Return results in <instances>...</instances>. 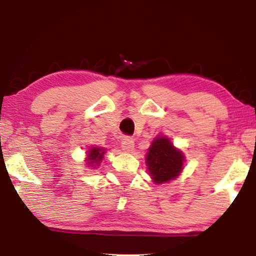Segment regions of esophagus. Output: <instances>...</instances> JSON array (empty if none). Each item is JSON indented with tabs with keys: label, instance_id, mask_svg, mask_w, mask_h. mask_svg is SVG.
<instances>
[{
	"label": "esophagus",
	"instance_id": "34e87169",
	"mask_svg": "<svg viewBox=\"0 0 256 256\" xmlns=\"http://www.w3.org/2000/svg\"><path fill=\"white\" fill-rule=\"evenodd\" d=\"M134 146H135L134 140L130 138H124V141H122V143H121V148L126 152H132V150H134Z\"/></svg>",
	"mask_w": 256,
	"mask_h": 256
}]
</instances>
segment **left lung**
Segmentation results:
<instances>
[{
    "instance_id": "obj_1",
    "label": "left lung",
    "mask_w": 256,
    "mask_h": 256,
    "mask_svg": "<svg viewBox=\"0 0 256 256\" xmlns=\"http://www.w3.org/2000/svg\"><path fill=\"white\" fill-rule=\"evenodd\" d=\"M184 156L174 149L166 138L154 140L146 154V166L150 176L157 184L166 183L176 178L183 169Z\"/></svg>"
}]
</instances>
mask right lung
<instances>
[{"mask_svg": "<svg viewBox=\"0 0 256 256\" xmlns=\"http://www.w3.org/2000/svg\"><path fill=\"white\" fill-rule=\"evenodd\" d=\"M104 150L101 149V148H92L90 150H88V157H87V164L88 166H98L101 160H102V157H104Z\"/></svg>", "mask_w": 256, "mask_h": 256, "instance_id": "right-lung-1", "label": "right lung"}]
</instances>
